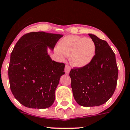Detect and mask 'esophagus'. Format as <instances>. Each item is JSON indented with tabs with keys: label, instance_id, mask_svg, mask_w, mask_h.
<instances>
[{
	"label": "esophagus",
	"instance_id": "obj_1",
	"mask_svg": "<svg viewBox=\"0 0 130 130\" xmlns=\"http://www.w3.org/2000/svg\"><path fill=\"white\" fill-rule=\"evenodd\" d=\"M70 70H71L70 67L69 66V65H66V66H65V74H68L70 73Z\"/></svg>",
	"mask_w": 130,
	"mask_h": 130
}]
</instances>
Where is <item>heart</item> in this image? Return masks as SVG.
<instances>
[{
    "mask_svg": "<svg viewBox=\"0 0 130 130\" xmlns=\"http://www.w3.org/2000/svg\"><path fill=\"white\" fill-rule=\"evenodd\" d=\"M57 53L60 56H70L73 66L82 68L90 63L95 56L96 46L92 39L77 36H68L59 44Z\"/></svg>",
    "mask_w": 130,
    "mask_h": 130,
    "instance_id": "b5f03b06",
    "label": "heart"
}]
</instances>
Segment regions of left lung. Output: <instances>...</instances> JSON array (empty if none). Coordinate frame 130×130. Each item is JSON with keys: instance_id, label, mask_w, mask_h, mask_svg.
I'll return each mask as SVG.
<instances>
[{"instance_id": "obj_1", "label": "left lung", "mask_w": 130, "mask_h": 130, "mask_svg": "<svg viewBox=\"0 0 130 130\" xmlns=\"http://www.w3.org/2000/svg\"><path fill=\"white\" fill-rule=\"evenodd\" d=\"M96 52L92 60L82 68L71 69L70 76L74 98L82 106H98L111 97L117 85L118 69L116 57L106 41L89 34Z\"/></svg>"}]
</instances>
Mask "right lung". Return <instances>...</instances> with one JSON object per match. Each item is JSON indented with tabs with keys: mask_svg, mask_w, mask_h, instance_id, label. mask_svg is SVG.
Here are the masks:
<instances>
[{
	"mask_svg": "<svg viewBox=\"0 0 130 130\" xmlns=\"http://www.w3.org/2000/svg\"><path fill=\"white\" fill-rule=\"evenodd\" d=\"M62 37L30 32L21 37L14 46L8 68L9 85L14 97L25 107L46 109L53 104L65 65L52 60L47 48L53 50Z\"/></svg>",
	"mask_w": 130,
	"mask_h": 130,
	"instance_id": "obj_1",
	"label": "right lung"
}]
</instances>
